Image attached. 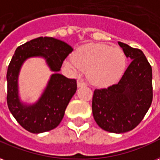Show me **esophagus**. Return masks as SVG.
Wrapping results in <instances>:
<instances>
[{"label": "esophagus", "mask_w": 160, "mask_h": 160, "mask_svg": "<svg viewBox=\"0 0 160 160\" xmlns=\"http://www.w3.org/2000/svg\"><path fill=\"white\" fill-rule=\"evenodd\" d=\"M83 86H86V82L82 80H78V87H83Z\"/></svg>", "instance_id": "obj_1"}]
</instances>
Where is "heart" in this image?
<instances>
[{"mask_svg":"<svg viewBox=\"0 0 160 160\" xmlns=\"http://www.w3.org/2000/svg\"><path fill=\"white\" fill-rule=\"evenodd\" d=\"M66 65L72 72L87 71V77L92 83L106 87L122 77L126 57L118 48H111L105 44H88L82 47L66 59Z\"/></svg>","mask_w":160,"mask_h":160,"instance_id":"b5f03b06","label":"heart"}]
</instances>
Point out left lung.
Segmentation results:
<instances>
[{
    "instance_id": "8db88e82",
    "label": "left lung",
    "mask_w": 160,
    "mask_h": 160,
    "mask_svg": "<svg viewBox=\"0 0 160 160\" xmlns=\"http://www.w3.org/2000/svg\"><path fill=\"white\" fill-rule=\"evenodd\" d=\"M132 59L117 84L95 89L93 116L99 126L112 133H124L139 124L152 101V67L142 50L118 42Z\"/></svg>"
}]
</instances>
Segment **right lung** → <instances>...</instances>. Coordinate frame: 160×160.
Masks as SVG:
<instances>
[{
  "mask_svg": "<svg viewBox=\"0 0 160 160\" xmlns=\"http://www.w3.org/2000/svg\"><path fill=\"white\" fill-rule=\"evenodd\" d=\"M72 47L53 37H38L18 47L7 73V102L12 116L29 132H46L61 122L67 105L77 90V80L59 74L63 61L72 53ZM41 56L55 72L40 99L33 105L21 102L18 97V79L22 63L31 57Z\"/></svg>",
  "mask_w": 160,
  "mask_h": 160,
  "instance_id": "right-lung-1",
  "label": "right lung"
}]
</instances>
